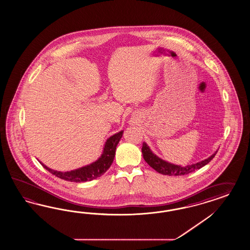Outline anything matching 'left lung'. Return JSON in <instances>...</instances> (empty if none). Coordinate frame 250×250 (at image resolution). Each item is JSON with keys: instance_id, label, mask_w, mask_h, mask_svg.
<instances>
[{"instance_id": "1", "label": "left lung", "mask_w": 250, "mask_h": 250, "mask_svg": "<svg viewBox=\"0 0 250 250\" xmlns=\"http://www.w3.org/2000/svg\"><path fill=\"white\" fill-rule=\"evenodd\" d=\"M141 150H142V155H143L144 160L149 166L154 168L157 172L163 174V175H168V176H181V175L188 174V173L193 172L197 169H199L202 167L207 165L218 152V151H216L215 153L211 155L209 158H208L207 160H202V161L198 162V163H195L192 165L181 167L174 165V164H171L169 162H167L165 160L160 159L158 156H156L150 150V148L148 147L145 142H143Z\"/></svg>"}]
</instances>
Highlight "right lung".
Here are the masks:
<instances>
[{
	"mask_svg": "<svg viewBox=\"0 0 250 250\" xmlns=\"http://www.w3.org/2000/svg\"><path fill=\"white\" fill-rule=\"evenodd\" d=\"M122 134H123V130L109 137L105 143L103 154L99 158V160H97L95 162L91 163L90 165L80 167L75 170L62 172V171L51 169L50 167L45 166L44 164L42 162L40 163L42 165L45 169H47L52 175H55L58 178L64 179L67 181L84 182V181L97 179L106 172L109 169L110 165L112 164L115 157L116 147L120 142Z\"/></svg>",
	"mask_w": 250,
	"mask_h": 250,
	"instance_id": "obj_1",
	"label": "right lung"
}]
</instances>
